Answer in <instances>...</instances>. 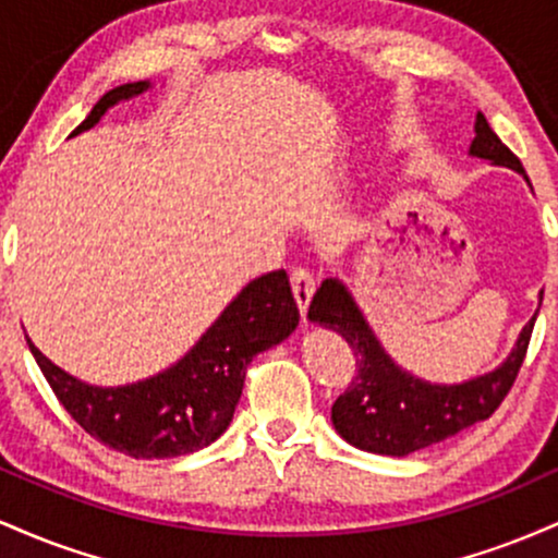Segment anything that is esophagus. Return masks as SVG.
I'll return each instance as SVG.
<instances>
[{"label":"esophagus","mask_w":558,"mask_h":558,"mask_svg":"<svg viewBox=\"0 0 558 558\" xmlns=\"http://www.w3.org/2000/svg\"><path fill=\"white\" fill-rule=\"evenodd\" d=\"M291 288H293V299H296V304H299V312L304 315L312 296H315V288H317L315 275H312L310 270H293L291 272Z\"/></svg>","instance_id":"obj_1"}]
</instances>
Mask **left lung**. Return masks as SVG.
Here are the masks:
<instances>
[{"mask_svg":"<svg viewBox=\"0 0 558 558\" xmlns=\"http://www.w3.org/2000/svg\"><path fill=\"white\" fill-rule=\"evenodd\" d=\"M470 155L520 172L530 185L522 162L493 133L483 112L475 114V138L470 144ZM306 317L338 332L351 345L360 367L351 386L332 403V427L345 444L383 457H407L451 438L475 422L488 420L514 386L535 325V317L524 325L514 349L496 369L448 386V383L422 380L390 360L343 280H323Z\"/></svg>","mask_w":558,"mask_h":558,"instance_id":"8db88e82","label":"left lung"}]
</instances>
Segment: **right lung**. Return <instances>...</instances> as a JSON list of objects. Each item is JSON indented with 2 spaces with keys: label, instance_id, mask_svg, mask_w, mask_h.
<instances>
[{
  "label": "right lung",
  "instance_id": "obj_1",
  "mask_svg": "<svg viewBox=\"0 0 558 558\" xmlns=\"http://www.w3.org/2000/svg\"><path fill=\"white\" fill-rule=\"evenodd\" d=\"M149 88L151 81H136L107 92L70 136L92 131L114 105ZM296 325L299 306L288 275L275 270L243 286L175 364L128 386L83 383L25 338L54 396L83 430L133 459H170L194 453L226 433L248 362L286 341Z\"/></svg>",
  "mask_w": 558,
  "mask_h": 558
}]
</instances>
